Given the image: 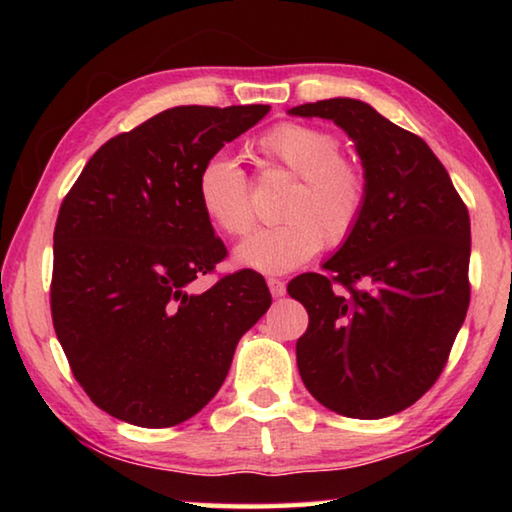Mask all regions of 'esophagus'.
Returning <instances> with one entry per match:
<instances>
[{
	"label": "esophagus",
	"instance_id": "34e87169",
	"mask_svg": "<svg viewBox=\"0 0 512 512\" xmlns=\"http://www.w3.org/2000/svg\"><path fill=\"white\" fill-rule=\"evenodd\" d=\"M268 289H271L273 298H282L284 293H287V284H284L282 280H277V277H268Z\"/></svg>",
	"mask_w": 512,
	"mask_h": 512
}]
</instances>
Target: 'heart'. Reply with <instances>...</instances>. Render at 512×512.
I'll use <instances>...</instances> for the list:
<instances>
[{
    "label": "heart",
    "instance_id": "b5f03b06",
    "mask_svg": "<svg viewBox=\"0 0 512 512\" xmlns=\"http://www.w3.org/2000/svg\"><path fill=\"white\" fill-rule=\"evenodd\" d=\"M341 151L339 135L300 121H282L257 137L259 171L296 180L280 205L284 221L250 235L237 248L241 264L262 273H287L325 244L339 248L357 232L370 180L366 167ZM196 194L207 219L228 237H244L255 225L248 178L228 155L203 162Z\"/></svg>",
    "mask_w": 512,
    "mask_h": 512
}]
</instances>
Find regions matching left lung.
<instances>
[{"instance_id":"left-lung-1","label":"left lung","mask_w":512,"mask_h":512,"mask_svg":"<svg viewBox=\"0 0 512 512\" xmlns=\"http://www.w3.org/2000/svg\"><path fill=\"white\" fill-rule=\"evenodd\" d=\"M332 119L366 167L363 219L325 273H302L289 296L309 314L296 343L300 377L345 418L409 409L436 384L470 307V214L427 142L357 99L302 103Z\"/></svg>"}]
</instances>
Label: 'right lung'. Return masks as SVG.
Instances as JSON below:
<instances>
[{"instance_id":"obj_1","label":"right lung","mask_w":512,"mask_h":512,"mask_svg":"<svg viewBox=\"0 0 512 512\" xmlns=\"http://www.w3.org/2000/svg\"><path fill=\"white\" fill-rule=\"evenodd\" d=\"M268 110H164L103 144L63 198L51 318L76 381L112 418L146 429L192 418L271 307L250 268L189 291L228 255L198 203V171Z\"/></svg>"}]
</instances>
